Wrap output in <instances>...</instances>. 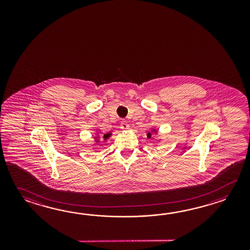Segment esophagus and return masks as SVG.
<instances>
[{"mask_svg": "<svg viewBox=\"0 0 250 250\" xmlns=\"http://www.w3.org/2000/svg\"><path fill=\"white\" fill-rule=\"evenodd\" d=\"M121 128L123 129V130H127V129L129 128V126H128V123H127V121L122 120V122H121Z\"/></svg>", "mask_w": 250, "mask_h": 250, "instance_id": "34e87169", "label": "esophagus"}]
</instances>
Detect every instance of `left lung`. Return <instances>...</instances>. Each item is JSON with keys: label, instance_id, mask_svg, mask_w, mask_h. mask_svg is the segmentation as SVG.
I'll list each match as a JSON object with an SVG mask.
<instances>
[{"label": "left lung", "instance_id": "left-lung-1", "mask_svg": "<svg viewBox=\"0 0 250 250\" xmlns=\"http://www.w3.org/2000/svg\"><path fill=\"white\" fill-rule=\"evenodd\" d=\"M147 137H148V138H151V133L149 132L148 134H147Z\"/></svg>", "mask_w": 250, "mask_h": 250}]
</instances>
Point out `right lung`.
<instances>
[{
  "label": "right lung",
  "mask_w": 250,
  "mask_h": 250,
  "mask_svg": "<svg viewBox=\"0 0 250 250\" xmlns=\"http://www.w3.org/2000/svg\"><path fill=\"white\" fill-rule=\"evenodd\" d=\"M110 137V133H107V134H104V138L106 140L107 138Z\"/></svg>",
  "instance_id": "right-lung-1"
}]
</instances>
